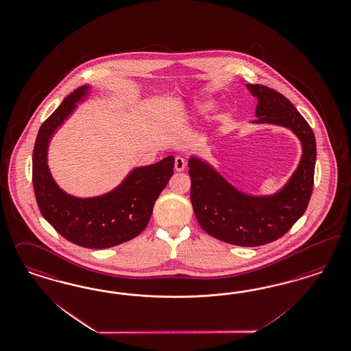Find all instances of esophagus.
Segmentation results:
<instances>
[{"label":"esophagus","mask_w":351,"mask_h":351,"mask_svg":"<svg viewBox=\"0 0 351 351\" xmlns=\"http://www.w3.org/2000/svg\"><path fill=\"white\" fill-rule=\"evenodd\" d=\"M186 165H187V162H186V160L181 156L176 157V161H174V168L177 171H183L184 168H186Z\"/></svg>","instance_id":"obj_1"}]
</instances>
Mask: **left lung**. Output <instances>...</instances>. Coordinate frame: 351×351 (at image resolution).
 <instances>
[{
  "instance_id": "8db88e82",
  "label": "left lung",
  "mask_w": 351,
  "mask_h": 351,
  "mask_svg": "<svg viewBox=\"0 0 351 351\" xmlns=\"http://www.w3.org/2000/svg\"><path fill=\"white\" fill-rule=\"evenodd\" d=\"M258 99L254 123L287 128L300 141L303 155L285 186L269 196L238 191L207 162L190 157L191 203L199 225L209 235L235 246L271 243L287 233L306 212L316 162V141L307 121L284 95L263 84H247Z\"/></svg>"
}]
</instances>
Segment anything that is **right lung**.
<instances>
[{
    "label": "right lung",
    "instance_id": "right-lung-1",
    "mask_svg": "<svg viewBox=\"0 0 351 351\" xmlns=\"http://www.w3.org/2000/svg\"><path fill=\"white\" fill-rule=\"evenodd\" d=\"M90 87L70 93L40 128L32 154V183L43 217L71 243L87 248H109L143 232L155 202L173 176L174 157L132 170L108 194L80 199L62 191L53 181L47 164L48 145Z\"/></svg>",
    "mask_w": 351,
    "mask_h": 351
}]
</instances>
